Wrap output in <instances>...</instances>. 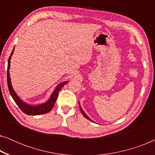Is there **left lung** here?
Segmentation results:
<instances>
[{"label": "left lung", "instance_id": "8db88e82", "mask_svg": "<svg viewBox=\"0 0 155 155\" xmlns=\"http://www.w3.org/2000/svg\"><path fill=\"white\" fill-rule=\"evenodd\" d=\"M79 107H80V111H81V112H82V115H83L84 117H85L87 119H88L89 120H90V121H92V122H93V123H94V121H93V120L91 119V118L89 117V116L87 115V114H85V112L84 111V110L82 109V107H81V105H80V101H79Z\"/></svg>", "mask_w": 155, "mask_h": 155}]
</instances>
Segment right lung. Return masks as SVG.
<instances>
[{
  "label": "right lung",
  "mask_w": 155,
  "mask_h": 155,
  "mask_svg": "<svg viewBox=\"0 0 155 155\" xmlns=\"http://www.w3.org/2000/svg\"><path fill=\"white\" fill-rule=\"evenodd\" d=\"M15 47L12 50V51L10 54L8 59V71H7V79H8V89H9L10 95L13 99L15 102L17 104V105L20 107V109L22 110V112H24L25 114H27V115H31V116H37V115H41V114H44L49 112L51 110L53 109L54 106L56 102L57 97H58V92L61 88L67 83L68 81H65L63 82H61L60 84H58L56 87H55L54 92H52V94H51V96L45 102L42 104H29L25 102L20 98V97L17 94V93L15 92L13 87L12 86L11 83V80H10V59L13 54Z\"/></svg>",
  "instance_id": "obj_1"
}]
</instances>
